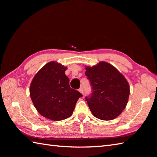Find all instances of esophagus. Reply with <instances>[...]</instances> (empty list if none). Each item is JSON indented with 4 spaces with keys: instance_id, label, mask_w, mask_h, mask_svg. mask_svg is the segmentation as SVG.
I'll use <instances>...</instances> for the list:
<instances>
[{
    "instance_id": "34e87169",
    "label": "esophagus",
    "mask_w": 157,
    "mask_h": 157,
    "mask_svg": "<svg viewBox=\"0 0 157 157\" xmlns=\"http://www.w3.org/2000/svg\"><path fill=\"white\" fill-rule=\"evenodd\" d=\"M79 91L82 94H84V90H83V88H82V87H80V88L79 89Z\"/></svg>"
}]
</instances>
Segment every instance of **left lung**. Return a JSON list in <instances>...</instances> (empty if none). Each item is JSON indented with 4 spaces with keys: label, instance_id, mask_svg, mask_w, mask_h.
<instances>
[{
    "label": "left lung",
    "instance_id": "1",
    "mask_svg": "<svg viewBox=\"0 0 157 157\" xmlns=\"http://www.w3.org/2000/svg\"><path fill=\"white\" fill-rule=\"evenodd\" d=\"M85 69L92 90L85 99L93 115L103 121L116 118L127 104L128 82L116 68L107 62H101Z\"/></svg>",
    "mask_w": 157,
    "mask_h": 157
}]
</instances>
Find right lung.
Instances as JSON below:
<instances>
[{
  "label": "right lung",
  "mask_w": 157,
  "mask_h": 157,
  "mask_svg": "<svg viewBox=\"0 0 157 157\" xmlns=\"http://www.w3.org/2000/svg\"><path fill=\"white\" fill-rule=\"evenodd\" d=\"M66 67L55 62L45 65L34 77L30 87L32 101L38 112L52 121L72 115L77 101L82 97L71 88Z\"/></svg>",
  "instance_id": "right-lung-1"
}]
</instances>
